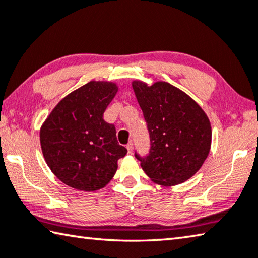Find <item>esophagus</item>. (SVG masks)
I'll list each match as a JSON object with an SVG mask.
<instances>
[{
  "label": "esophagus",
  "instance_id": "34e87169",
  "mask_svg": "<svg viewBox=\"0 0 258 258\" xmlns=\"http://www.w3.org/2000/svg\"><path fill=\"white\" fill-rule=\"evenodd\" d=\"M126 148H127L128 153H132V151H133V141H130L128 144L126 145Z\"/></svg>",
  "mask_w": 258,
  "mask_h": 258
}]
</instances>
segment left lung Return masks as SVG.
Returning a JSON list of instances; mask_svg holds the SVG:
<instances>
[{"label":"left lung","mask_w":258,"mask_h":258,"mask_svg":"<svg viewBox=\"0 0 258 258\" xmlns=\"http://www.w3.org/2000/svg\"><path fill=\"white\" fill-rule=\"evenodd\" d=\"M150 135V151L135 158L153 181L172 186L186 181L202 167L212 131L203 109L168 82L132 83Z\"/></svg>","instance_id":"obj_1"}]
</instances>
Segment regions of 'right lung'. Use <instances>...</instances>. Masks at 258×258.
Wrapping results in <instances>:
<instances>
[{"label": "right lung", "instance_id": "add662e5", "mask_svg": "<svg viewBox=\"0 0 258 258\" xmlns=\"http://www.w3.org/2000/svg\"><path fill=\"white\" fill-rule=\"evenodd\" d=\"M118 88L113 82L90 81L63 98L40 128L45 161L60 181L93 191L114 177L117 161L127 150L119 145L113 124L104 120Z\"/></svg>", "mask_w": 258, "mask_h": 258}]
</instances>
